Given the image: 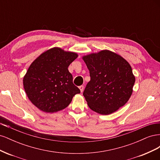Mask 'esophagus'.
<instances>
[{"mask_svg":"<svg viewBox=\"0 0 160 160\" xmlns=\"http://www.w3.org/2000/svg\"><path fill=\"white\" fill-rule=\"evenodd\" d=\"M79 88L80 91H81V92H83V91L84 87H83V85H81V86H79Z\"/></svg>","mask_w":160,"mask_h":160,"instance_id":"1","label":"esophagus"}]
</instances>
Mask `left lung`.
<instances>
[{
    "mask_svg": "<svg viewBox=\"0 0 160 160\" xmlns=\"http://www.w3.org/2000/svg\"><path fill=\"white\" fill-rule=\"evenodd\" d=\"M83 59L91 77L83 95L90 109L108 115L126 103L135 83L129 62L108 50L84 56Z\"/></svg>",
    "mask_w": 160,
    "mask_h": 160,
    "instance_id": "1",
    "label": "left lung"
}]
</instances>
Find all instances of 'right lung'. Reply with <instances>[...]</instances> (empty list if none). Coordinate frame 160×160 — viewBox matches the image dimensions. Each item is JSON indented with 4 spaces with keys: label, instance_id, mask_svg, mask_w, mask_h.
<instances>
[{
    "label": "right lung",
    "instance_id": "add662e5",
    "mask_svg": "<svg viewBox=\"0 0 160 160\" xmlns=\"http://www.w3.org/2000/svg\"><path fill=\"white\" fill-rule=\"evenodd\" d=\"M75 52L58 47L43 52L30 65L23 78L28 99L40 110L54 113L66 108L80 90L72 83L68 67Z\"/></svg>",
    "mask_w": 160,
    "mask_h": 160
}]
</instances>
